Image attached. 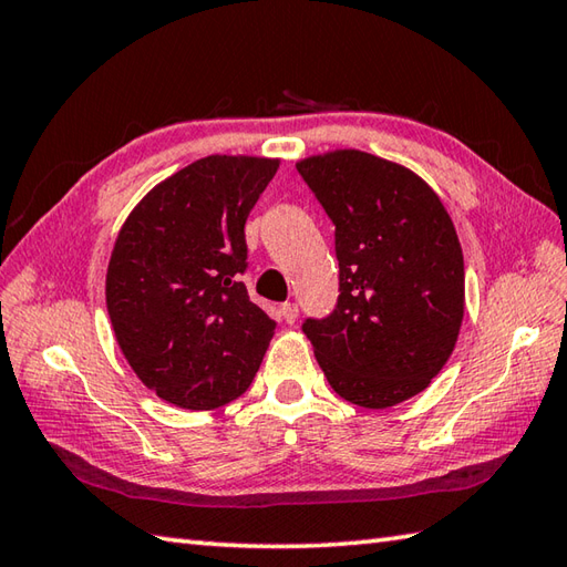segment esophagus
<instances>
[{"mask_svg": "<svg viewBox=\"0 0 567 567\" xmlns=\"http://www.w3.org/2000/svg\"><path fill=\"white\" fill-rule=\"evenodd\" d=\"M297 315H299V307L295 302H285L280 307V317L285 323H295L297 321Z\"/></svg>", "mask_w": 567, "mask_h": 567, "instance_id": "1", "label": "esophagus"}]
</instances>
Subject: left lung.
<instances>
[{
	"mask_svg": "<svg viewBox=\"0 0 567 567\" xmlns=\"http://www.w3.org/2000/svg\"><path fill=\"white\" fill-rule=\"evenodd\" d=\"M336 226L339 299L302 331L333 392L388 409L429 388L465 309L461 240L439 195L406 167L363 151L297 163Z\"/></svg>",
	"mask_w": 567,
	"mask_h": 567,
	"instance_id": "obj_1",
	"label": "left lung"
}]
</instances>
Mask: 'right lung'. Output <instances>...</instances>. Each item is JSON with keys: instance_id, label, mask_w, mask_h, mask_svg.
Instances as JSON below:
<instances>
[{"instance_id": "obj_1", "label": "right lung", "mask_w": 567, "mask_h": 567, "mask_svg": "<svg viewBox=\"0 0 567 567\" xmlns=\"http://www.w3.org/2000/svg\"><path fill=\"white\" fill-rule=\"evenodd\" d=\"M280 161L209 155L153 187L118 231L106 309L138 380L183 409L244 394L275 321L250 302L246 219Z\"/></svg>"}]
</instances>
